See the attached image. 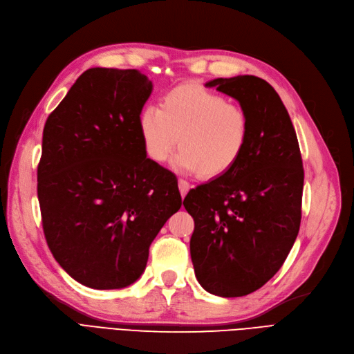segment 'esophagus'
<instances>
[{
  "instance_id": "34e87169",
  "label": "esophagus",
  "mask_w": 354,
  "mask_h": 354,
  "mask_svg": "<svg viewBox=\"0 0 354 354\" xmlns=\"http://www.w3.org/2000/svg\"><path fill=\"white\" fill-rule=\"evenodd\" d=\"M189 189H190V186H189L187 181H185V180H178V190H180V195H181V198H185V196H186V194L189 192Z\"/></svg>"
}]
</instances>
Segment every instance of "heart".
Wrapping results in <instances>:
<instances>
[{"label":"heart","mask_w":354,"mask_h":354,"mask_svg":"<svg viewBox=\"0 0 354 354\" xmlns=\"http://www.w3.org/2000/svg\"><path fill=\"white\" fill-rule=\"evenodd\" d=\"M138 131L150 160L162 164L178 145L176 167L213 180L229 173L244 155L250 119L222 93L190 82L162 95L159 109H142Z\"/></svg>","instance_id":"heart-1"}]
</instances>
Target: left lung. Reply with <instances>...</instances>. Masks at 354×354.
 <instances>
[{
	"instance_id": "1",
	"label": "left lung",
	"mask_w": 354,
	"mask_h": 354,
	"mask_svg": "<svg viewBox=\"0 0 354 354\" xmlns=\"http://www.w3.org/2000/svg\"><path fill=\"white\" fill-rule=\"evenodd\" d=\"M240 102L250 140L225 176L189 190L190 257L196 280L222 298L252 293L275 275L298 236L304 168L298 138L279 93L256 75L205 83Z\"/></svg>"
}]
</instances>
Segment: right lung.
Here are the masks:
<instances>
[{
	"label": "right lung",
	"mask_w": 354,
	"mask_h": 354,
	"mask_svg": "<svg viewBox=\"0 0 354 354\" xmlns=\"http://www.w3.org/2000/svg\"><path fill=\"white\" fill-rule=\"evenodd\" d=\"M153 83L137 70L89 68L47 118L37 171L47 245L91 289H122L181 207L176 176L146 156L138 116Z\"/></svg>",
	"instance_id": "right-lung-1"
}]
</instances>
